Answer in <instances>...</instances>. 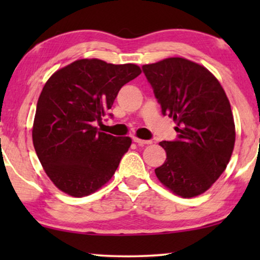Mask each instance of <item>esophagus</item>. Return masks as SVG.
Returning <instances> with one entry per match:
<instances>
[{"label": "esophagus", "mask_w": 260, "mask_h": 260, "mask_svg": "<svg viewBox=\"0 0 260 260\" xmlns=\"http://www.w3.org/2000/svg\"><path fill=\"white\" fill-rule=\"evenodd\" d=\"M133 140H134V142H136L138 145H145V144L152 143V141H150V140H140V138H137V137H134Z\"/></svg>", "instance_id": "esophagus-1"}]
</instances>
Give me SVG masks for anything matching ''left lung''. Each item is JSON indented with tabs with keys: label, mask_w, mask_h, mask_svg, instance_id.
<instances>
[{
	"label": "left lung",
	"mask_w": 260,
	"mask_h": 260,
	"mask_svg": "<svg viewBox=\"0 0 260 260\" xmlns=\"http://www.w3.org/2000/svg\"><path fill=\"white\" fill-rule=\"evenodd\" d=\"M142 70L163 116L176 123V140L159 143L167 159L155 169L156 176L182 198L205 193L226 169L236 142L225 91L207 69L183 58L165 59Z\"/></svg>",
	"instance_id": "1"
}]
</instances>
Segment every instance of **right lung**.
<instances>
[{
	"label": "right lung",
	"mask_w": 260,
	"mask_h": 260,
	"mask_svg": "<svg viewBox=\"0 0 260 260\" xmlns=\"http://www.w3.org/2000/svg\"><path fill=\"white\" fill-rule=\"evenodd\" d=\"M140 74L134 63L81 59L56 71L45 84L33 144L46 174L63 193L86 197L115 174L131 138L101 133L94 123L102 122L123 85Z\"/></svg>",
	"instance_id": "add662e5"
}]
</instances>
